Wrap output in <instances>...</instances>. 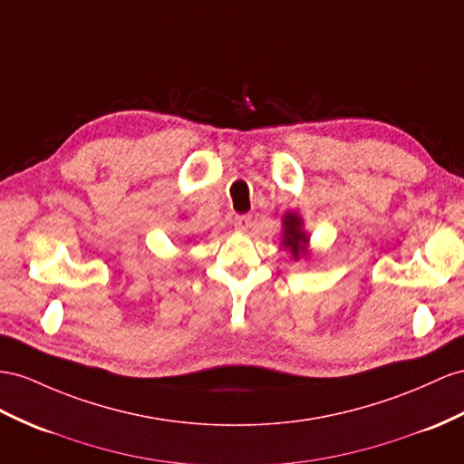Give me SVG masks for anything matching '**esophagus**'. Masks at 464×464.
I'll list each match as a JSON object with an SVG mask.
<instances>
[{"label":"esophagus","mask_w":464,"mask_h":464,"mask_svg":"<svg viewBox=\"0 0 464 464\" xmlns=\"http://www.w3.org/2000/svg\"><path fill=\"white\" fill-rule=\"evenodd\" d=\"M251 221H253L251 216H237L235 218V227L239 231H246L248 227H251Z\"/></svg>","instance_id":"34e87169"}]
</instances>
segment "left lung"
Returning a JSON list of instances; mask_svg holds the SVG:
<instances>
[{
  "label": "left lung",
  "mask_w": 464,
  "mask_h": 464,
  "mask_svg": "<svg viewBox=\"0 0 464 464\" xmlns=\"http://www.w3.org/2000/svg\"><path fill=\"white\" fill-rule=\"evenodd\" d=\"M302 219L295 213H286L284 216V246L292 248V255L298 258L304 253V246L307 243L305 233H302Z\"/></svg>",
  "instance_id": "8db88e82"
}]
</instances>
